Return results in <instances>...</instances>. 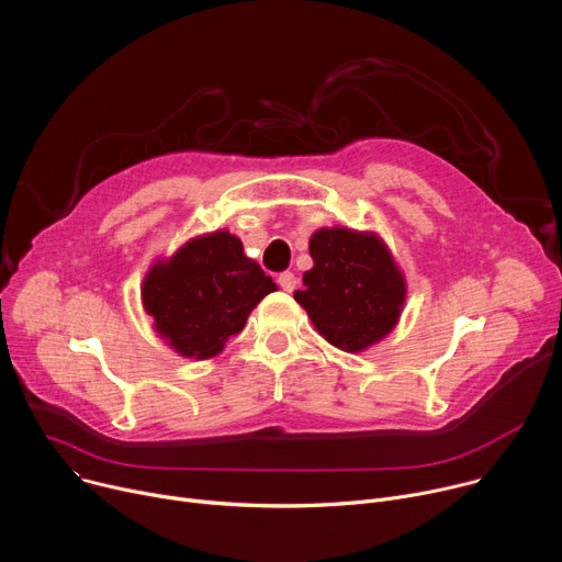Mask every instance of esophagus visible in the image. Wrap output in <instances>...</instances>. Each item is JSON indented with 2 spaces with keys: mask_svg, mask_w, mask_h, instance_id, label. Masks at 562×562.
I'll use <instances>...</instances> for the list:
<instances>
[{
  "mask_svg": "<svg viewBox=\"0 0 562 562\" xmlns=\"http://www.w3.org/2000/svg\"><path fill=\"white\" fill-rule=\"evenodd\" d=\"M279 285L285 290V292H292L296 288V277L294 272H281L279 274Z\"/></svg>",
  "mask_w": 562,
  "mask_h": 562,
  "instance_id": "esophagus-1",
  "label": "esophagus"
}]
</instances>
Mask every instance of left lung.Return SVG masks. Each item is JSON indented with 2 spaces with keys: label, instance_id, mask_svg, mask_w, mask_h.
<instances>
[{
  "label": "left lung",
  "instance_id": "left-lung-1",
  "mask_svg": "<svg viewBox=\"0 0 562 562\" xmlns=\"http://www.w3.org/2000/svg\"><path fill=\"white\" fill-rule=\"evenodd\" d=\"M310 257L315 266L294 299L326 341L361 352L395 328L406 283L380 236L324 227L310 238Z\"/></svg>",
  "mask_w": 562,
  "mask_h": 562
}]
</instances>
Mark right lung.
Returning a JSON list of instances; mask_svg holds the SVG:
<instances>
[{
    "mask_svg": "<svg viewBox=\"0 0 562 562\" xmlns=\"http://www.w3.org/2000/svg\"><path fill=\"white\" fill-rule=\"evenodd\" d=\"M274 290L261 266L243 255V243L218 229L156 261L143 283V305L167 346L187 359H210Z\"/></svg>",
    "mask_w": 562,
    "mask_h": 562,
    "instance_id": "right-lung-1",
    "label": "right lung"
}]
</instances>
